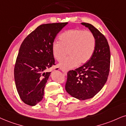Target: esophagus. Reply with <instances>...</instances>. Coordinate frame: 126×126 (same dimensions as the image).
Instances as JSON below:
<instances>
[{"mask_svg":"<svg viewBox=\"0 0 126 126\" xmlns=\"http://www.w3.org/2000/svg\"><path fill=\"white\" fill-rule=\"evenodd\" d=\"M62 71L63 72V73L64 74V75H67V71L66 70H64V69H62Z\"/></svg>","mask_w":126,"mask_h":126,"instance_id":"1","label":"esophagus"}]
</instances>
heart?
<instances>
[{
  "instance_id": "b5f03b06",
  "label": "heart",
  "mask_w": 126,
  "mask_h": 126,
  "mask_svg": "<svg viewBox=\"0 0 126 126\" xmlns=\"http://www.w3.org/2000/svg\"><path fill=\"white\" fill-rule=\"evenodd\" d=\"M96 40L93 33L82 29H72L59 36L51 47L52 53L57 61L64 58L68 51L69 56L59 63L61 69L68 70L84 64L90 60L94 51Z\"/></svg>"
}]
</instances>
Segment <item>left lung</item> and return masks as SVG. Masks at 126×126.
Here are the masks:
<instances>
[{
  "label": "left lung",
  "instance_id": "obj_1",
  "mask_svg": "<svg viewBox=\"0 0 126 126\" xmlns=\"http://www.w3.org/2000/svg\"><path fill=\"white\" fill-rule=\"evenodd\" d=\"M89 29L96 40L94 53L90 60L75 70L67 73L65 89L79 100L93 97L106 83L110 70V51L107 39L91 24L81 23Z\"/></svg>",
  "mask_w": 126,
  "mask_h": 126
}]
</instances>
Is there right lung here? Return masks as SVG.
<instances>
[{"mask_svg":"<svg viewBox=\"0 0 126 126\" xmlns=\"http://www.w3.org/2000/svg\"><path fill=\"white\" fill-rule=\"evenodd\" d=\"M68 23L44 24L27 36L20 47L14 70L16 89L22 100L34 106L43 99L44 90L54 64L51 47Z\"/></svg>","mask_w":126,"mask_h":126,"instance_id":"right-lung-1","label":"right lung"}]
</instances>
